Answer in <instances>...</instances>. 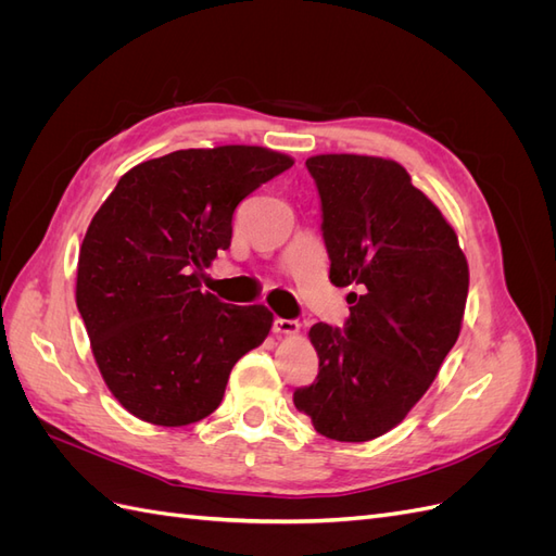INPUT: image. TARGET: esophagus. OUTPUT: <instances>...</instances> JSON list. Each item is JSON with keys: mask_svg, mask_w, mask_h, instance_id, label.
<instances>
[{"mask_svg": "<svg viewBox=\"0 0 556 556\" xmlns=\"http://www.w3.org/2000/svg\"><path fill=\"white\" fill-rule=\"evenodd\" d=\"M301 329V325L296 319H285V317H276L274 319V333L276 336H294Z\"/></svg>", "mask_w": 556, "mask_h": 556, "instance_id": "obj_1", "label": "esophagus"}]
</instances>
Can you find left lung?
<instances>
[{"label": "left lung", "instance_id": "8db88e82", "mask_svg": "<svg viewBox=\"0 0 556 556\" xmlns=\"http://www.w3.org/2000/svg\"><path fill=\"white\" fill-rule=\"evenodd\" d=\"M306 166L323 201L329 280L361 294H348L343 331L311 327L319 374L294 406L327 439L374 441L406 419L457 343L468 262L399 162L331 153Z\"/></svg>", "mask_w": 556, "mask_h": 556}]
</instances>
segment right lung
Returning a JSON list of instances; mask_svg holds the SVG:
<instances>
[{
  "label": "right lung",
  "instance_id": "right-lung-1",
  "mask_svg": "<svg viewBox=\"0 0 556 556\" xmlns=\"http://www.w3.org/2000/svg\"><path fill=\"white\" fill-rule=\"evenodd\" d=\"M294 160L262 146L176 150L129 169L78 252L76 306L111 394L157 427L208 417L233 364L264 343L274 313L201 292L231 245V217Z\"/></svg>",
  "mask_w": 556,
  "mask_h": 556
}]
</instances>
